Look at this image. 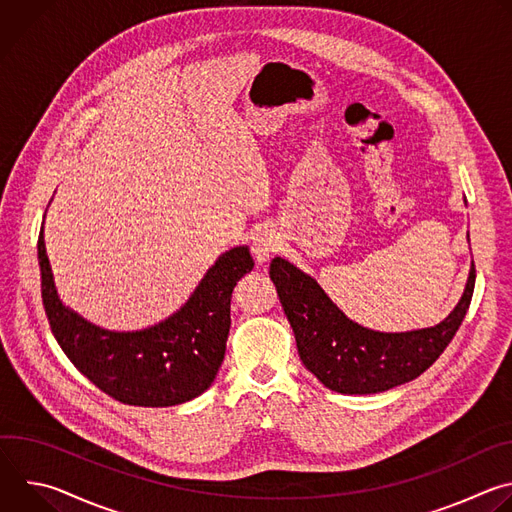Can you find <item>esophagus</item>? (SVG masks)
<instances>
[{
  "label": "esophagus",
  "mask_w": 512,
  "mask_h": 512,
  "mask_svg": "<svg viewBox=\"0 0 512 512\" xmlns=\"http://www.w3.org/2000/svg\"><path fill=\"white\" fill-rule=\"evenodd\" d=\"M277 249H279V237H277L275 231H271V229H265V231L257 233V235L253 237V241H251V253H253L255 261H257L259 265L267 263L269 257H271Z\"/></svg>",
  "instance_id": "34e87169"
}]
</instances>
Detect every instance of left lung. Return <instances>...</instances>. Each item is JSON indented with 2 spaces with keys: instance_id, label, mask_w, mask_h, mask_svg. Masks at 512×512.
Returning a JSON list of instances; mask_svg holds the SVG:
<instances>
[{
  "instance_id": "left-lung-1",
  "label": "left lung",
  "mask_w": 512,
  "mask_h": 512,
  "mask_svg": "<svg viewBox=\"0 0 512 512\" xmlns=\"http://www.w3.org/2000/svg\"><path fill=\"white\" fill-rule=\"evenodd\" d=\"M269 277L306 369L336 393L371 395L417 379L440 358L470 308L476 269L472 261L464 294L444 322L411 332H377L352 322L314 277L281 257L271 261Z\"/></svg>"
}]
</instances>
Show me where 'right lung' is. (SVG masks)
<instances>
[{
    "instance_id": "right-lung-1",
    "label": "right lung",
    "mask_w": 512,
    "mask_h": 512,
    "mask_svg": "<svg viewBox=\"0 0 512 512\" xmlns=\"http://www.w3.org/2000/svg\"><path fill=\"white\" fill-rule=\"evenodd\" d=\"M38 263L42 304L62 352L103 393L137 407L180 405L212 385L227 350L233 287L255 265L249 247H235L216 259L176 314L150 328L113 332L60 302L44 229Z\"/></svg>"
}]
</instances>
